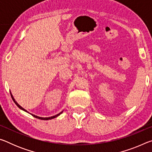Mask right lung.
<instances>
[{
    "label": "right lung",
    "instance_id": "add662e5",
    "mask_svg": "<svg viewBox=\"0 0 152 152\" xmlns=\"http://www.w3.org/2000/svg\"><path fill=\"white\" fill-rule=\"evenodd\" d=\"M11 97H12V99L13 100V101H14V102L15 104H16V105L19 108V109H20L21 110H24V111H25V112H27L26 110L25 109H24L23 108V107H21L20 106V105L17 103V102L15 101V100L14 99V98H13V96H12V95L11 94ZM61 113H62V111H61V113H59V114H58V115H54V116H53V117H37V116H35V115H33V114H31V115L32 116H33L34 117H35V118H37V119H42V120H49V119H53V118H56V117H57L58 116H59V115H60V114H61Z\"/></svg>",
    "mask_w": 152,
    "mask_h": 152
}]
</instances>
